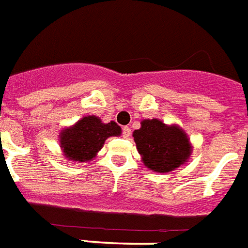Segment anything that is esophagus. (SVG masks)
<instances>
[{
	"instance_id": "34e87169",
	"label": "esophagus",
	"mask_w": 248,
	"mask_h": 248,
	"mask_svg": "<svg viewBox=\"0 0 248 248\" xmlns=\"http://www.w3.org/2000/svg\"><path fill=\"white\" fill-rule=\"evenodd\" d=\"M122 135H124V139H128V138L131 136V128L128 127V126H124V127L122 128Z\"/></svg>"
}]
</instances>
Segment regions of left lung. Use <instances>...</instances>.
I'll use <instances>...</instances> for the list:
<instances>
[{"label":"left lung","mask_w":248,"mask_h":248,"mask_svg":"<svg viewBox=\"0 0 248 248\" xmlns=\"http://www.w3.org/2000/svg\"><path fill=\"white\" fill-rule=\"evenodd\" d=\"M132 136L141 161L153 172L166 173L188 162L193 147L186 132L161 120H143Z\"/></svg>","instance_id":"1"}]
</instances>
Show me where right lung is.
I'll list each match as a JSON object with an SVG mask.
<instances>
[{
  "mask_svg": "<svg viewBox=\"0 0 248 248\" xmlns=\"http://www.w3.org/2000/svg\"><path fill=\"white\" fill-rule=\"evenodd\" d=\"M122 130L114 121L101 122L96 116H86L59 134V145L63 155L73 162H89L96 157L105 140L120 136Z\"/></svg>",
  "mask_w": 248,
  "mask_h": 248,
  "instance_id": "obj_1",
  "label": "right lung"
}]
</instances>
